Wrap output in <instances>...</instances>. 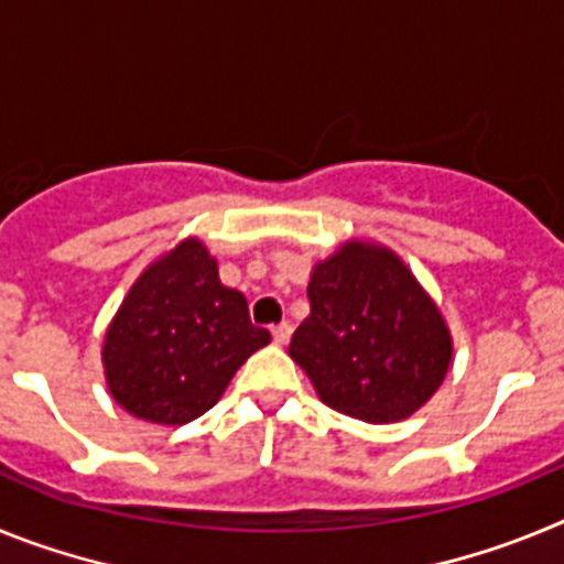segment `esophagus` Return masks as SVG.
Instances as JSON below:
<instances>
[{
  "mask_svg": "<svg viewBox=\"0 0 564 564\" xmlns=\"http://www.w3.org/2000/svg\"><path fill=\"white\" fill-rule=\"evenodd\" d=\"M291 330H293V327L288 325V322H282V325H276V327H273V330H271L273 341H276V344H288V338H291Z\"/></svg>",
  "mask_w": 564,
  "mask_h": 564,
  "instance_id": "1",
  "label": "esophagus"
}]
</instances>
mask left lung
<instances>
[{
  "label": "left lung",
  "instance_id": "obj_1",
  "mask_svg": "<svg viewBox=\"0 0 564 564\" xmlns=\"http://www.w3.org/2000/svg\"><path fill=\"white\" fill-rule=\"evenodd\" d=\"M307 299L288 352L330 410L395 423L435 395L452 364L449 327L395 251L344 242L313 268Z\"/></svg>",
  "mask_w": 564,
  "mask_h": 564
}]
</instances>
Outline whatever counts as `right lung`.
Listing matches in <instances>:
<instances>
[{"label":"right lung","instance_id":"1","mask_svg":"<svg viewBox=\"0 0 564 564\" xmlns=\"http://www.w3.org/2000/svg\"><path fill=\"white\" fill-rule=\"evenodd\" d=\"M271 341L248 302L220 282L217 259L188 237L138 276L104 336L109 395L129 415L163 426L200 417L234 372Z\"/></svg>","mask_w":564,"mask_h":564}]
</instances>
